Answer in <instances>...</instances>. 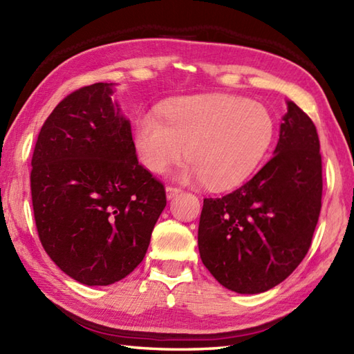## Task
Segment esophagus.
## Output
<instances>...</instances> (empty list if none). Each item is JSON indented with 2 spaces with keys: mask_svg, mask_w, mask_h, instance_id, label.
I'll use <instances>...</instances> for the list:
<instances>
[{
  "mask_svg": "<svg viewBox=\"0 0 354 354\" xmlns=\"http://www.w3.org/2000/svg\"><path fill=\"white\" fill-rule=\"evenodd\" d=\"M181 192H183V190L178 189V187H171V185L165 187V196H167V199H171V198L178 196V194L181 193Z\"/></svg>",
  "mask_w": 354,
  "mask_h": 354,
  "instance_id": "esophagus-1",
  "label": "esophagus"
}]
</instances>
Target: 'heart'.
<instances>
[{"label":"heart","mask_w":354,"mask_h":354,"mask_svg":"<svg viewBox=\"0 0 354 354\" xmlns=\"http://www.w3.org/2000/svg\"><path fill=\"white\" fill-rule=\"evenodd\" d=\"M152 112L135 126V149L150 171L161 173L184 155L183 179L204 181L212 190L243 184L272 145L275 124L261 103L231 94L185 97Z\"/></svg>","instance_id":"heart-1"}]
</instances>
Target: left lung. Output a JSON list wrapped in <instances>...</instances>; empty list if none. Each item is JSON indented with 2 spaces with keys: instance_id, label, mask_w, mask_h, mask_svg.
<instances>
[{
  "instance_id": "obj_1",
  "label": "left lung",
  "mask_w": 354,
  "mask_h": 354,
  "mask_svg": "<svg viewBox=\"0 0 354 354\" xmlns=\"http://www.w3.org/2000/svg\"><path fill=\"white\" fill-rule=\"evenodd\" d=\"M274 156L222 198L204 199L198 246L223 288L261 293L286 280L309 251L322 196L317 127L288 100Z\"/></svg>"
}]
</instances>
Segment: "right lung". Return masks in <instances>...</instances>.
<instances>
[{
  "instance_id": "obj_1",
  "label": "right lung",
  "mask_w": 354,
  "mask_h": 354,
  "mask_svg": "<svg viewBox=\"0 0 354 354\" xmlns=\"http://www.w3.org/2000/svg\"><path fill=\"white\" fill-rule=\"evenodd\" d=\"M114 91V84H94L66 95L45 120L32 158L41 243L86 286L120 281L140 265L167 204L164 185L138 164Z\"/></svg>"
}]
</instances>
